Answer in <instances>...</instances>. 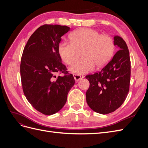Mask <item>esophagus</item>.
<instances>
[{
  "label": "esophagus",
  "instance_id": "34e87169",
  "mask_svg": "<svg viewBox=\"0 0 148 148\" xmlns=\"http://www.w3.org/2000/svg\"><path fill=\"white\" fill-rule=\"evenodd\" d=\"M73 77H74V79L76 82H78L79 80H81L82 79H83L84 78V77L82 75H76V74L73 75Z\"/></svg>",
  "mask_w": 148,
  "mask_h": 148
}]
</instances>
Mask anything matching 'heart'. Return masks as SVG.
Returning <instances> with one entry per match:
<instances>
[{"label": "heart", "instance_id": "obj_1", "mask_svg": "<svg viewBox=\"0 0 148 148\" xmlns=\"http://www.w3.org/2000/svg\"><path fill=\"white\" fill-rule=\"evenodd\" d=\"M70 42H62L58 48L62 61L71 65L82 54L83 59L71 65L69 70L76 75L87 73L95 69L105 66L112 57L115 45L112 39L101 35L98 31L89 28L75 31L69 36Z\"/></svg>", "mask_w": 148, "mask_h": 148}]
</instances>
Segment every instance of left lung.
Segmentation results:
<instances>
[{"label":"left lung","mask_w":148,"mask_h":148,"mask_svg":"<svg viewBox=\"0 0 148 148\" xmlns=\"http://www.w3.org/2000/svg\"><path fill=\"white\" fill-rule=\"evenodd\" d=\"M119 51L100 71L86 76L90 83L86 93L89 107L97 113L114 112L125 101L129 91L131 63L126 42L119 36L114 37Z\"/></svg>","instance_id":"left-lung-1"}]
</instances>
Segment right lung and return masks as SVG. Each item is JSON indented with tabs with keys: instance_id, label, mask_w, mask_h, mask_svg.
Here are the masks:
<instances>
[{
	"instance_id": "add662e5",
	"label": "right lung",
	"mask_w": 148,
	"mask_h": 148,
	"mask_svg": "<svg viewBox=\"0 0 148 148\" xmlns=\"http://www.w3.org/2000/svg\"><path fill=\"white\" fill-rule=\"evenodd\" d=\"M70 31L66 26L44 25L31 36L24 48L20 64L21 79L26 99L35 109L47 115L65 105L75 84L62 63L58 48L62 36ZM57 73L65 75L56 80Z\"/></svg>"
}]
</instances>
